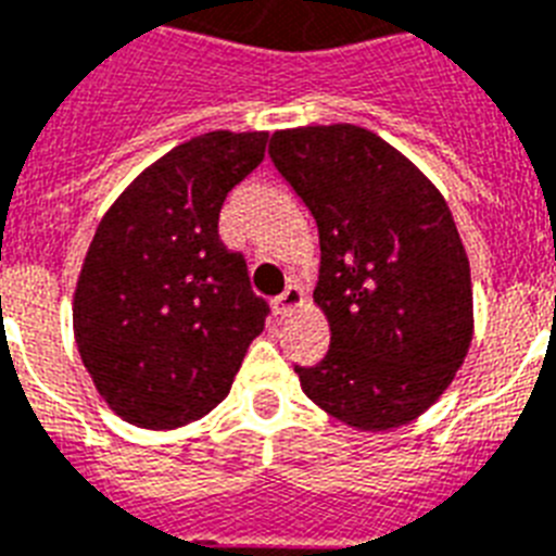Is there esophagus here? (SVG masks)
Wrapping results in <instances>:
<instances>
[{
	"instance_id": "obj_1",
	"label": "esophagus",
	"mask_w": 556,
	"mask_h": 556,
	"mask_svg": "<svg viewBox=\"0 0 556 556\" xmlns=\"http://www.w3.org/2000/svg\"><path fill=\"white\" fill-rule=\"evenodd\" d=\"M300 305H303V291L296 286H288L286 291L274 300V312H277L279 317H288V314H294Z\"/></svg>"
}]
</instances>
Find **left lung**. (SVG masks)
<instances>
[{
    "label": "left lung",
    "mask_w": 556,
    "mask_h": 556,
    "mask_svg": "<svg viewBox=\"0 0 556 556\" xmlns=\"http://www.w3.org/2000/svg\"><path fill=\"white\" fill-rule=\"evenodd\" d=\"M279 176L320 233L314 303L329 317L320 364L294 366L314 404L357 430H392L439 401L473 338L465 244L447 201L369 129L270 135Z\"/></svg>",
    "instance_id": "obj_1"
}]
</instances>
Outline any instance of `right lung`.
Listing matches in <instances>:
<instances>
[{
	"label": "right lung",
	"instance_id": "obj_1",
	"mask_svg": "<svg viewBox=\"0 0 556 556\" xmlns=\"http://www.w3.org/2000/svg\"><path fill=\"white\" fill-rule=\"evenodd\" d=\"M268 132H207L169 150L109 207L74 291V340L124 421L173 430L230 392L268 303L218 239L227 192L265 159Z\"/></svg>",
	"mask_w": 556,
	"mask_h": 556
}]
</instances>
